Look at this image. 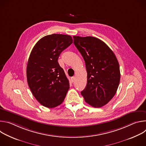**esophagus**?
Segmentation results:
<instances>
[{"label":"esophagus","instance_id":"esophagus-1","mask_svg":"<svg viewBox=\"0 0 146 146\" xmlns=\"http://www.w3.org/2000/svg\"><path fill=\"white\" fill-rule=\"evenodd\" d=\"M71 81L72 82H74V81H75V77H71Z\"/></svg>","mask_w":146,"mask_h":146}]
</instances>
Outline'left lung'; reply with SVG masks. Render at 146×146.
I'll return each instance as SVG.
<instances>
[{
  "label": "left lung",
  "instance_id": "1",
  "mask_svg": "<svg viewBox=\"0 0 146 146\" xmlns=\"http://www.w3.org/2000/svg\"><path fill=\"white\" fill-rule=\"evenodd\" d=\"M74 44L86 63L87 83L81 92L92 107L101 108L113 98L120 81L118 60L108 46L92 37L73 36Z\"/></svg>",
  "mask_w": 146,
  "mask_h": 146
}]
</instances>
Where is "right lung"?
<instances>
[{"label": "right lung", "instance_id": "obj_1", "mask_svg": "<svg viewBox=\"0 0 146 146\" xmlns=\"http://www.w3.org/2000/svg\"><path fill=\"white\" fill-rule=\"evenodd\" d=\"M72 43L69 35H50L40 39L31 52L27 68L28 84L36 100L46 108L60 105L69 89V80L58 59Z\"/></svg>", "mask_w": 146, "mask_h": 146}]
</instances>
